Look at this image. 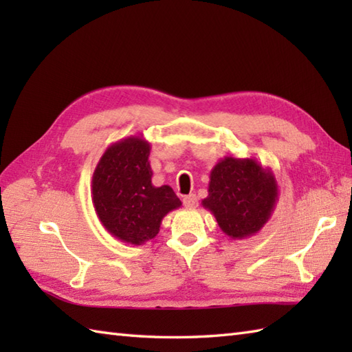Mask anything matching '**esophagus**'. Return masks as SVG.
Returning <instances> with one entry per match:
<instances>
[{
    "instance_id": "esophagus-1",
    "label": "esophagus",
    "mask_w": 352,
    "mask_h": 352,
    "mask_svg": "<svg viewBox=\"0 0 352 352\" xmlns=\"http://www.w3.org/2000/svg\"><path fill=\"white\" fill-rule=\"evenodd\" d=\"M183 204L188 208H195L198 206V198L195 195H188L183 198Z\"/></svg>"
}]
</instances>
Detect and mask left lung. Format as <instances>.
<instances>
[{"label":"left lung","instance_id":"left-lung-1","mask_svg":"<svg viewBox=\"0 0 352 352\" xmlns=\"http://www.w3.org/2000/svg\"><path fill=\"white\" fill-rule=\"evenodd\" d=\"M278 184L271 168L256 159L227 155L214 164L208 182V195L201 201L230 239L251 237L271 218Z\"/></svg>","mask_w":352,"mask_h":352}]
</instances>
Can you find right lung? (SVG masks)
Listing matches in <instances>:
<instances>
[{"label":"right lung","mask_w":352,"mask_h":352,"mask_svg":"<svg viewBox=\"0 0 352 352\" xmlns=\"http://www.w3.org/2000/svg\"><path fill=\"white\" fill-rule=\"evenodd\" d=\"M151 145L142 136L111 144L92 177V203L102 227L130 245L159 234L164 216L182 206L170 186L155 188L149 164Z\"/></svg>","instance_id":"obj_1"}]
</instances>
